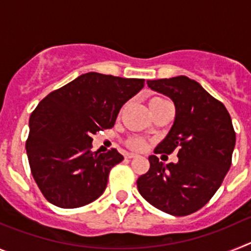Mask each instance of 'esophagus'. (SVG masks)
Listing matches in <instances>:
<instances>
[{
	"mask_svg": "<svg viewBox=\"0 0 251 251\" xmlns=\"http://www.w3.org/2000/svg\"><path fill=\"white\" fill-rule=\"evenodd\" d=\"M137 157V154L136 153H127V154H126V158H136Z\"/></svg>",
	"mask_w": 251,
	"mask_h": 251,
	"instance_id": "esophagus-1",
	"label": "esophagus"
}]
</instances>
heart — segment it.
Returning a JSON list of instances; mask_svg holds the SVG:
<instances>
[{
	"label": "heart",
	"instance_id": "1",
	"mask_svg": "<svg viewBox=\"0 0 251 251\" xmlns=\"http://www.w3.org/2000/svg\"><path fill=\"white\" fill-rule=\"evenodd\" d=\"M166 101H167L166 99L159 98V97H154V98L151 99L148 105H150V109H151V108H153V106H157L159 105V104L166 103ZM126 146H127L129 150H133V151H143L146 148V146H147V142H146L143 138H139V137H130V138H128L127 141H126Z\"/></svg>",
	"mask_w": 251,
	"mask_h": 251
}]
</instances>
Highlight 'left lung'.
<instances>
[{
    "label": "left lung",
    "instance_id": "obj_1",
    "mask_svg": "<svg viewBox=\"0 0 251 251\" xmlns=\"http://www.w3.org/2000/svg\"><path fill=\"white\" fill-rule=\"evenodd\" d=\"M147 84L176 106L174 126L154 153L177 150L178 162L165 165L150 156V170L137 179V187L161 211L186 216L210 201L231 166L236 141L231 118L220 100L185 75Z\"/></svg>",
    "mask_w": 251,
    "mask_h": 251
}]
</instances>
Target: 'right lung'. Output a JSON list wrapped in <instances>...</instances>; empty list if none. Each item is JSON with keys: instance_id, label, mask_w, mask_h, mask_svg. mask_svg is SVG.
Wrapping results in <instances>:
<instances>
[{"instance_id": "right-lung-1", "label": "right lung", "mask_w": 251, "mask_h": 251, "mask_svg": "<svg viewBox=\"0 0 251 251\" xmlns=\"http://www.w3.org/2000/svg\"><path fill=\"white\" fill-rule=\"evenodd\" d=\"M145 79L86 73L51 92L31 113L28 163L44 197L63 208L81 207L104 192L123 156L115 148L92 152V136L114 126L122 105Z\"/></svg>"}]
</instances>
